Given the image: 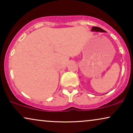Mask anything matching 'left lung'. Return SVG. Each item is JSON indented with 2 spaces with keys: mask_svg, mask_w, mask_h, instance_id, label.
I'll list each match as a JSON object with an SVG mask.
<instances>
[{
  "mask_svg": "<svg viewBox=\"0 0 133 133\" xmlns=\"http://www.w3.org/2000/svg\"><path fill=\"white\" fill-rule=\"evenodd\" d=\"M91 31H99V32H105V31H104L103 29H102L99 27L97 26H92L91 28Z\"/></svg>",
  "mask_w": 133,
  "mask_h": 133,
  "instance_id": "8db88e82",
  "label": "left lung"
}]
</instances>
